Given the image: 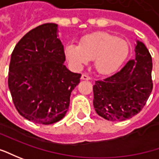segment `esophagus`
Listing matches in <instances>:
<instances>
[{"instance_id": "34e87169", "label": "esophagus", "mask_w": 159, "mask_h": 159, "mask_svg": "<svg viewBox=\"0 0 159 159\" xmlns=\"http://www.w3.org/2000/svg\"><path fill=\"white\" fill-rule=\"evenodd\" d=\"M81 79L82 80H90V77L88 75H85V74H83L82 75V76H81Z\"/></svg>"}]
</instances>
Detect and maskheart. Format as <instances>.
Here are the masks:
<instances>
[{
  "mask_svg": "<svg viewBox=\"0 0 159 159\" xmlns=\"http://www.w3.org/2000/svg\"><path fill=\"white\" fill-rule=\"evenodd\" d=\"M129 53L128 42L107 32L85 36L79 45L69 43L65 47L66 57L73 67L82 68L89 61L94 60L95 69L101 75L116 72Z\"/></svg>",
  "mask_w": 159,
  "mask_h": 159,
  "instance_id": "1",
  "label": "heart"
}]
</instances>
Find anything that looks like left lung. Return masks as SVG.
<instances>
[{
	"label": "left lung",
	"mask_w": 159,
	"mask_h": 159,
	"mask_svg": "<svg viewBox=\"0 0 159 159\" xmlns=\"http://www.w3.org/2000/svg\"><path fill=\"white\" fill-rule=\"evenodd\" d=\"M152 59L143 43L137 41L135 59L117 73L93 85L97 113L111 121L130 119L142 111L153 89Z\"/></svg>",
	"instance_id": "1"
}]
</instances>
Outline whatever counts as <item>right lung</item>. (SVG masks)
Listing matches in <instances>:
<instances>
[{
    "instance_id": "add662e5",
    "label": "right lung",
    "mask_w": 159,
    "mask_h": 159,
    "mask_svg": "<svg viewBox=\"0 0 159 159\" xmlns=\"http://www.w3.org/2000/svg\"><path fill=\"white\" fill-rule=\"evenodd\" d=\"M58 25L48 23L26 33L11 53L8 88L20 115L38 124L61 120L68 112L70 95L81 74L64 65V47Z\"/></svg>"
}]
</instances>
